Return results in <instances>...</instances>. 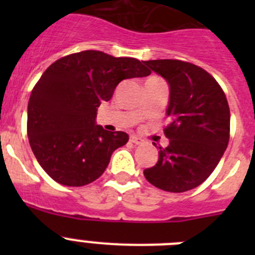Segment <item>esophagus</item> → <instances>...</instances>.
I'll return each instance as SVG.
<instances>
[{
	"mask_svg": "<svg viewBox=\"0 0 255 255\" xmlns=\"http://www.w3.org/2000/svg\"><path fill=\"white\" fill-rule=\"evenodd\" d=\"M130 141L134 144H138V145L143 144V140H141L140 138H138V136H135V135H131V136H130Z\"/></svg>",
	"mask_w": 255,
	"mask_h": 255,
	"instance_id": "esophagus-1",
	"label": "esophagus"
}]
</instances>
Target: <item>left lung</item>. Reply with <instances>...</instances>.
<instances>
[{"label": "left lung", "instance_id": "obj_1", "mask_svg": "<svg viewBox=\"0 0 255 255\" xmlns=\"http://www.w3.org/2000/svg\"><path fill=\"white\" fill-rule=\"evenodd\" d=\"M166 79L170 100L163 129L170 143L159 147L158 162L144 170L155 188L184 193L213 172L230 139V108L222 88L206 70L180 60L144 61Z\"/></svg>", "mask_w": 255, "mask_h": 255}]
</instances>
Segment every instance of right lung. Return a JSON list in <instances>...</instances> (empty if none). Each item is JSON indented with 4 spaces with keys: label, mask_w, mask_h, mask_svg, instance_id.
<instances>
[{
    "label": "right lung",
    "mask_w": 255,
    "mask_h": 255,
    "mask_svg": "<svg viewBox=\"0 0 255 255\" xmlns=\"http://www.w3.org/2000/svg\"><path fill=\"white\" fill-rule=\"evenodd\" d=\"M149 74L136 58L101 51L65 56L44 71L29 98L28 138L52 179L83 186L105 172L114 150L125 145L129 135L97 125V107L111 100L124 79Z\"/></svg>",
    "instance_id": "obj_1"
}]
</instances>
